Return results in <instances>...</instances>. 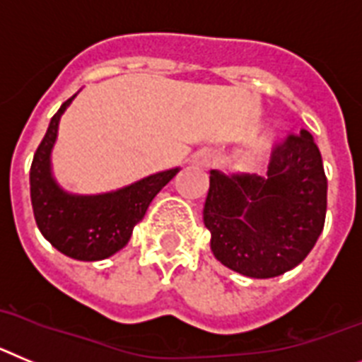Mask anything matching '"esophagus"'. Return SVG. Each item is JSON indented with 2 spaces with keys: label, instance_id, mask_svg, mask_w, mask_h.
Returning a JSON list of instances; mask_svg holds the SVG:
<instances>
[{
  "label": "esophagus",
  "instance_id": "34e87169",
  "mask_svg": "<svg viewBox=\"0 0 362 362\" xmlns=\"http://www.w3.org/2000/svg\"><path fill=\"white\" fill-rule=\"evenodd\" d=\"M215 162H216V155L213 149H200L193 155V163L197 165V168L209 169L215 165Z\"/></svg>",
  "mask_w": 362,
  "mask_h": 362
}]
</instances>
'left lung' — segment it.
<instances>
[{"label": "left lung", "instance_id": "obj_1", "mask_svg": "<svg viewBox=\"0 0 362 362\" xmlns=\"http://www.w3.org/2000/svg\"><path fill=\"white\" fill-rule=\"evenodd\" d=\"M326 194L320 151L306 129L275 147L266 177L213 169L204 204L213 255L251 279L290 272L322 233Z\"/></svg>", "mask_w": 362, "mask_h": 362}]
</instances>
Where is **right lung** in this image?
<instances>
[{"label":"right lung","mask_w":362,"mask_h":362,"mask_svg":"<svg viewBox=\"0 0 362 362\" xmlns=\"http://www.w3.org/2000/svg\"><path fill=\"white\" fill-rule=\"evenodd\" d=\"M76 94L59 107L30 165V200L43 237L64 255L76 260H103L120 251L144 218L147 207L180 168L160 171L122 189L100 194L67 193L52 175L50 155L59 118Z\"/></svg>","instance_id":"right-lung-1"}]
</instances>
